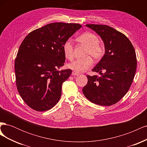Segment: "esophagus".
<instances>
[{
    "mask_svg": "<svg viewBox=\"0 0 147 147\" xmlns=\"http://www.w3.org/2000/svg\"><path fill=\"white\" fill-rule=\"evenodd\" d=\"M72 75H75V76H77V75H79V74L77 73V72H75V71H73L72 72Z\"/></svg>",
    "mask_w": 147,
    "mask_h": 147,
    "instance_id": "obj_1",
    "label": "esophagus"
}]
</instances>
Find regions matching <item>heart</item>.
<instances>
[{"label":"heart","mask_w":147,"mask_h":147,"mask_svg":"<svg viewBox=\"0 0 147 147\" xmlns=\"http://www.w3.org/2000/svg\"><path fill=\"white\" fill-rule=\"evenodd\" d=\"M78 41L87 47L86 55H91L93 59L99 60L104 55V49L99 45V39L96 35L91 32H85L79 36ZM64 55L66 58L72 60L74 58V46L72 42L69 39L63 45ZM92 61L90 57L83 59H76L71 62L68 67L77 72H82L92 65Z\"/></svg>","instance_id":"1"}]
</instances>
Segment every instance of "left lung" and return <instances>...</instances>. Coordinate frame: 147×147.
I'll list each match as a JSON object with an SVG mask.
<instances>
[{
	"label": "left lung",
	"mask_w": 147,
	"mask_h": 147,
	"mask_svg": "<svg viewBox=\"0 0 147 147\" xmlns=\"http://www.w3.org/2000/svg\"><path fill=\"white\" fill-rule=\"evenodd\" d=\"M95 31L104 44L105 54L92 69L100 77L87 75L83 93L90 102L110 106L125 95L134 79L137 67L134 47L126 35L106 25L86 24Z\"/></svg>",
	"instance_id": "8db88e82"
}]
</instances>
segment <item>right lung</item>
<instances>
[{
  "instance_id": "obj_1",
  "label": "right lung",
  "mask_w": 147,
  "mask_h": 147,
  "mask_svg": "<svg viewBox=\"0 0 147 147\" xmlns=\"http://www.w3.org/2000/svg\"><path fill=\"white\" fill-rule=\"evenodd\" d=\"M80 24L54 23L30 32L20 47L15 59L16 87L31 109L44 112L59 102L63 83L72 74L59 70L64 64L63 45Z\"/></svg>"
}]
</instances>
